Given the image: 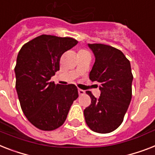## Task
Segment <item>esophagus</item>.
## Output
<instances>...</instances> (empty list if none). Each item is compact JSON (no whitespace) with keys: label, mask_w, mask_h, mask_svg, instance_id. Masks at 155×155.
I'll return each mask as SVG.
<instances>
[{"label":"esophagus","mask_w":155,"mask_h":155,"mask_svg":"<svg viewBox=\"0 0 155 155\" xmlns=\"http://www.w3.org/2000/svg\"><path fill=\"white\" fill-rule=\"evenodd\" d=\"M78 93H79V95H84V90H81V89H79V90H78Z\"/></svg>","instance_id":"34e87169"}]
</instances>
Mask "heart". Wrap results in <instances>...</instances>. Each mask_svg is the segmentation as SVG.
Listing matches in <instances>:
<instances>
[{"mask_svg": "<svg viewBox=\"0 0 155 155\" xmlns=\"http://www.w3.org/2000/svg\"><path fill=\"white\" fill-rule=\"evenodd\" d=\"M85 51H87L86 50H84V49H81V50H80V51H79V54H80V53H83V52H85Z\"/></svg>", "mask_w": 155, "mask_h": 155, "instance_id": "heart-1", "label": "heart"}]
</instances>
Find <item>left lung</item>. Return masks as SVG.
I'll list each match as a JSON object with an SVG mask.
<instances>
[{
  "mask_svg": "<svg viewBox=\"0 0 155 155\" xmlns=\"http://www.w3.org/2000/svg\"><path fill=\"white\" fill-rule=\"evenodd\" d=\"M95 61L89 74L92 82L99 84L100 96L86 93L91 104L84 110L87 125L93 131L107 134L121 125L132 97L130 61L120 50L103 44H88Z\"/></svg>",
  "mask_w": 155,
  "mask_h": 155,
  "instance_id": "1",
  "label": "left lung"
}]
</instances>
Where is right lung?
<instances>
[{
    "mask_svg": "<svg viewBox=\"0 0 155 155\" xmlns=\"http://www.w3.org/2000/svg\"><path fill=\"white\" fill-rule=\"evenodd\" d=\"M78 41L71 37L41 35L28 41L19 51L16 89L28 120L40 130H53L65 122L78 89L74 84L51 82L60 70V57Z\"/></svg>",
    "mask_w": 155,
    "mask_h": 155,
    "instance_id": "obj_1",
    "label": "right lung"
}]
</instances>
